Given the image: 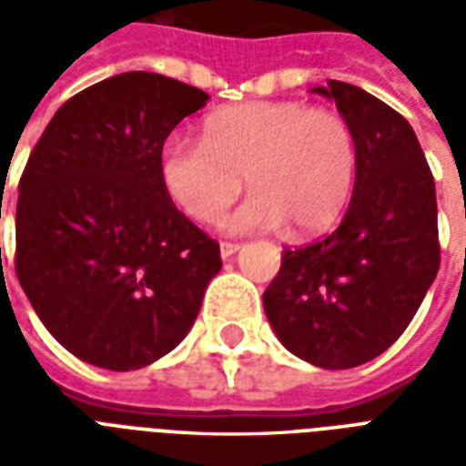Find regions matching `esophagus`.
<instances>
[{
    "label": "esophagus",
    "instance_id": "1",
    "mask_svg": "<svg viewBox=\"0 0 466 466\" xmlns=\"http://www.w3.org/2000/svg\"><path fill=\"white\" fill-rule=\"evenodd\" d=\"M237 251H239V244H232V241H222V244H219V256H222L225 261L227 258H232Z\"/></svg>",
    "mask_w": 466,
    "mask_h": 466
}]
</instances>
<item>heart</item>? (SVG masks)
<instances>
[{"label":"heart","instance_id":"b5f03b06","mask_svg":"<svg viewBox=\"0 0 466 466\" xmlns=\"http://www.w3.org/2000/svg\"><path fill=\"white\" fill-rule=\"evenodd\" d=\"M358 171L348 120L302 101H251L212 113L203 142L171 135L159 149L167 196L196 222H212L241 190H254L227 232L288 225L292 234L326 232L346 210Z\"/></svg>","mask_w":466,"mask_h":466}]
</instances>
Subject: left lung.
Segmentation results:
<instances>
[{
	"mask_svg": "<svg viewBox=\"0 0 466 466\" xmlns=\"http://www.w3.org/2000/svg\"><path fill=\"white\" fill-rule=\"evenodd\" d=\"M311 91L336 101L355 135L353 198L336 232L283 251L263 309L292 355L348 370L404 333L438 276L435 181L404 116L353 84Z\"/></svg>",
	"mask_w": 466,
	"mask_h": 466,
	"instance_id": "obj_1",
	"label": "left lung"
}]
</instances>
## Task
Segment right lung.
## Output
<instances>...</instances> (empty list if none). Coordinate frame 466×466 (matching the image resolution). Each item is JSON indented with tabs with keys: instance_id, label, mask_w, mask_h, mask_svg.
Here are the masks:
<instances>
[{
	"instance_id": "obj_1",
	"label": "right lung",
	"mask_w": 466,
	"mask_h": 466,
	"mask_svg": "<svg viewBox=\"0 0 466 466\" xmlns=\"http://www.w3.org/2000/svg\"><path fill=\"white\" fill-rule=\"evenodd\" d=\"M203 89L126 72L60 106L18 183L16 276L79 360L140 370L196 321L219 247L167 196L159 149Z\"/></svg>"
}]
</instances>
